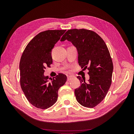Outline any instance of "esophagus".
Listing matches in <instances>:
<instances>
[{"mask_svg":"<svg viewBox=\"0 0 134 134\" xmlns=\"http://www.w3.org/2000/svg\"><path fill=\"white\" fill-rule=\"evenodd\" d=\"M72 78V76H71V75H69V76L68 75V76H67V80H68V81L70 80Z\"/></svg>","mask_w":134,"mask_h":134,"instance_id":"esophagus-1","label":"esophagus"}]
</instances>
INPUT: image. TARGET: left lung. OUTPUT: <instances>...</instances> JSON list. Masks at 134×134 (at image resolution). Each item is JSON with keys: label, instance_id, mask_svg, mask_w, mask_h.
I'll return each instance as SVG.
<instances>
[{"label": "left lung", "instance_id": "obj_1", "mask_svg": "<svg viewBox=\"0 0 134 134\" xmlns=\"http://www.w3.org/2000/svg\"><path fill=\"white\" fill-rule=\"evenodd\" d=\"M66 40L76 47L79 65L90 75L88 82L77 76L80 86L75 90L76 100L84 107H94L105 98L112 83L113 66L108 47L98 34L86 29L68 30L60 41Z\"/></svg>", "mask_w": 134, "mask_h": 134}]
</instances>
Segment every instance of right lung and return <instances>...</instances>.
Listing matches in <instances>:
<instances>
[{"label": "right lung", "instance_id": "right-lung-1", "mask_svg": "<svg viewBox=\"0 0 134 134\" xmlns=\"http://www.w3.org/2000/svg\"><path fill=\"white\" fill-rule=\"evenodd\" d=\"M65 30H47L32 38L24 50L19 63L20 85L26 98L37 108L47 109L57 101L59 89L66 82L59 73L48 78L43 73L52 63L51 50Z\"/></svg>", "mask_w": 134, "mask_h": 134}]
</instances>
